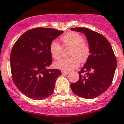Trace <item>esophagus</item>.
I'll use <instances>...</instances> for the list:
<instances>
[{
	"label": "esophagus",
	"instance_id": "obj_1",
	"mask_svg": "<svg viewBox=\"0 0 124 124\" xmlns=\"http://www.w3.org/2000/svg\"><path fill=\"white\" fill-rule=\"evenodd\" d=\"M62 74H63V75H67V74H69V72H66V71L62 70Z\"/></svg>",
	"mask_w": 124,
	"mask_h": 124
}]
</instances>
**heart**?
<instances>
[{"label": "heart", "mask_w": 124, "mask_h": 124, "mask_svg": "<svg viewBox=\"0 0 124 124\" xmlns=\"http://www.w3.org/2000/svg\"><path fill=\"white\" fill-rule=\"evenodd\" d=\"M65 47H72L70 52V58L61 59L54 63L55 68L62 70L69 71L77 68L80 61L85 62L90 54L88 44L83 40L80 34L75 32H69L61 37ZM50 52L55 59L61 58L62 46L56 41H52L50 45Z\"/></svg>", "instance_id": "heart-1"}]
</instances>
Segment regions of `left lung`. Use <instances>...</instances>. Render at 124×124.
<instances>
[{
	"instance_id": "left-lung-1",
	"label": "left lung",
	"mask_w": 124,
	"mask_h": 124,
	"mask_svg": "<svg viewBox=\"0 0 124 124\" xmlns=\"http://www.w3.org/2000/svg\"><path fill=\"white\" fill-rule=\"evenodd\" d=\"M87 37L90 55L84 66L78 72L79 80L71 84L72 92L80 97L93 99L109 88L117 67V61L108 40L102 34L87 28H71ZM87 71L85 76L81 73Z\"/></svg>"
}]
</instances>
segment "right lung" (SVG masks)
<instances>
[{"label": "right lung", "mask_w": 124, "mask_h": 124, "mask_svg": "<svg viewBox=\"0 0 124 124\" xmlns=\"http://www.w3.org/2000/svg\"><path fill=\"white\" fill-rule=\"evenodd\" d=\"M63 31L50 28L29 30L18 39L12 49L10 68L13 81L23 95L40 101L54 93L60 70L49 69L50 45Z\"/></svg>", "instance_id": "obj_1"}]
</instances>
